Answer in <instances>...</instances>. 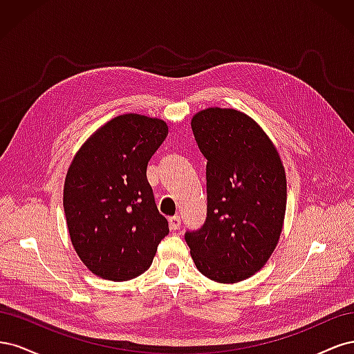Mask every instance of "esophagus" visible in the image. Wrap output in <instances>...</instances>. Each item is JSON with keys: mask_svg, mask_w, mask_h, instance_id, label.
Returning a JSON list of instances; mask_svg holds the SVG:
<instances>
[{"mask_svg": "<svg viewBox=\"0 0 354 354\" xmlns=\"http://www.w3.org/2000/svg\"><path fill=\"white\" fill-rule=\"evenodd\" d=\"M180 226H181V217L178 216V214H176V216L169 218V227H171V230H178Z\"/></svg>", "mask_w": 354, "mask_h": 354, "instance_id": "esophagus-1", "label": "esophagus"}]
</instances>
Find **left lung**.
I'll return each mask as SVG.
<instances>
[{
	"label": "left lung",
	"instance_id": "obj_1",
	"mask_svg": "<svg viewBox=\"0 0 354 354\" xmlns=\"http://www.w3.org/2000/svg\"><path fill=\"white\" fill-rule=\"evenodd\" d=\"M207 158V218L185 239L198 270L221 283L259 272L279 241L286 177L279 153L252 118L209 108L192 118Z\"/></svg>",
	"mask_w": 354,
	"mask_h": 354
}]
</instances>
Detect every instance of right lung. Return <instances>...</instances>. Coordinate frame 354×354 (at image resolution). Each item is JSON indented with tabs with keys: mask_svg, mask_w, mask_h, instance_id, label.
<instances>
[{
	"mask_svg": "<svg viewBox=\"0 0 354 354\" xmlns=\"http://www.w3.org/2000/svg\"><path fill=\"white\" fill-rule=\"evenodd\" d=\"M167 134L158 118L120 115L81 146L68 169L63 207L71 241L102 279L121 282L145 273L169 232L146 177Z\"/></svg>",
	"mask_w": 354,
	"mask_h": 354,
	"instance_id": "add662e5",
	"label": "right lung"
}]
</instances>
